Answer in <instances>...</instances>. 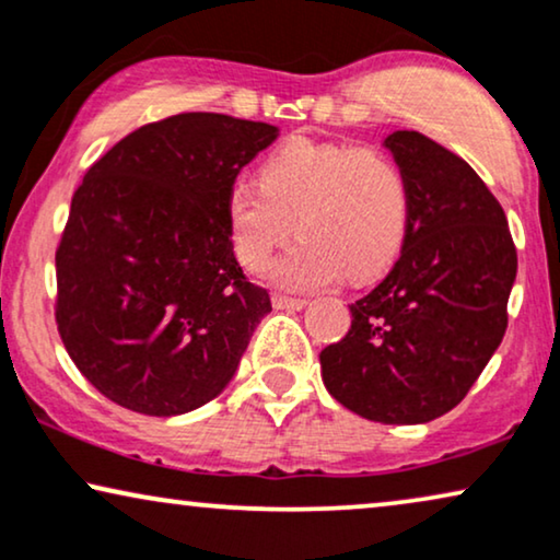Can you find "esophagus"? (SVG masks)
<instances>
[{
  "mask_svg": "<svg viewBox=\"0 0 560 560\" xmlns=\"http://www.w3.org/2000/svg\"><path fill=\"white\" fill-rule=\"evenodd\" d=\"M271 304L276 310H304L307 307V300H296V296H287V294H273Z\"/></svg>",
  "mask_w": 560,
  "mask_h": 560,
  "instance_id": "obj_1",
  "label": "esophagus"
}]
</instances>
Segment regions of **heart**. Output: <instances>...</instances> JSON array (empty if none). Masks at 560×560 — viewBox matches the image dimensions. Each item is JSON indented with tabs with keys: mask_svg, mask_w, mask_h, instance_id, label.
<instances>
[{
	"mask_svg": "<svg viewBox=\"0 0 560 560\" xmlns=\"http://www.w3.org/2000/svg\"><path fill=\"white\" fill-rule=\"evenodd\" d=\"M409 222L401 168L374 148L294 140L260 168V184L241 182L228 197L237 260L256 271L292 235L302 241L268 273L287 289L369 281L397 258Z\"/></svg>",
	"mask_w": 560,
	"mask_h": 560,
	"instance_id": "obj_1",
	"label": "heart"
}]
</instances>
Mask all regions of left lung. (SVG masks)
Returning a JSON list of instances; mask_svg holds the SVG:
<instances>
[{
	"label": "left lung",
	"instance_id": "1",
	"mask_svg": "<svg viewBox=\"0 0 560 560\" xmlns=\"http://www.w3.org/2000/svg\"><path fill=\"white\" fill-rule=\"evenodd\" d=\"M409 186L401 256L350 307V330L319 353L327 392L384 424L451 412L506 330L517 250L502 205L464 159L415 130L384 140Z\"/></svg>",
	"mask_w": 560,
	"mask_h": 560
}]
</instances>
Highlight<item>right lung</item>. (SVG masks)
<instances>
[{"mask_svg": "<svg viewBox=\"0 0 560 560\" xmlns=\"http://www.w3.org/2000/svg\"><path fill=\"white\" fill-rule=\"evenodd\" d=\"M279 128L184 112L112 145L73 194L56 323L96 392L151 417L207 405L271 312L233 253L228 197Z\"/></svg>", "mask_w": 560, "mask_h": 560, "instance_id": "add662e5", "label": "right lung"}]
</instances>
